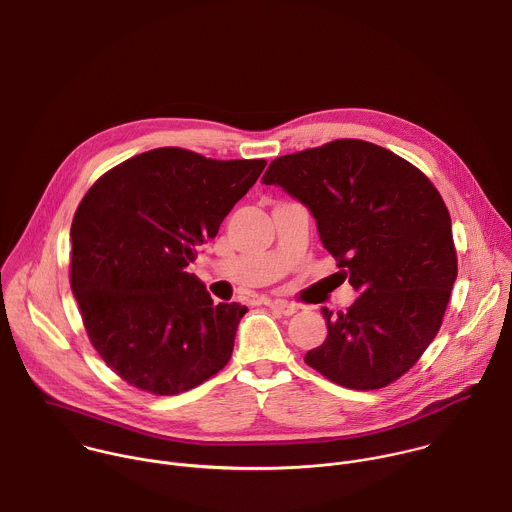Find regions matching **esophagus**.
<instances>
[{"mask_svg":"<svg viewBox=\"0 0 512 512\" xmlns=\"http://www.w3.org/2000/svg\"><path fill=\"white\" fill-rule=\"evenodd\" d=\"M266 306L272 308V310H276V312H280L282 316H292V314L298 310L296 304H290V302H286V300H266Z\"/></svg>","mask_w":512,"mask_h":512,"instance_id":"obj_1","label":"esophagus"}]
</instances>
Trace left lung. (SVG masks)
<instances>
[{
    "label": "left lung",
    "mask_w": 512,
    "mask_h": 512,
    "mask_svg": "<svg viewBox=\"0 0 512 512\" xmlns=\"http://www.w3.org/2000/svg\"><path fill=\"white\" fill-rule=\"evenodd\" d=\"M262 182L308 206L338 274L362 292L346 312L322 308L328 336L304 362L354 390L398 380L434 340L458 274L438 190L416 166L364 140L280 156Z\"/></svg>",
    "instance_id": "left-lung-1"
}]
</instances>
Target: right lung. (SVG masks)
<instances>
[{"label":"right lung","instance_id":"right-lung-1","mask_svg":"<svg viewBox=\"0 0 512 512\" xmlns=\"http://www.w3.org/2000/svg\"><path fill=\"white\" fill-rule=\"evenodd\" d=\"M264 166L156 148L108 170L82 198L70 284L92 346L128 384L174 396L228 364L248 308L214 304L188 266Z\"/></svg>","mask_w":512,"mask_h":512}]
</instances>
